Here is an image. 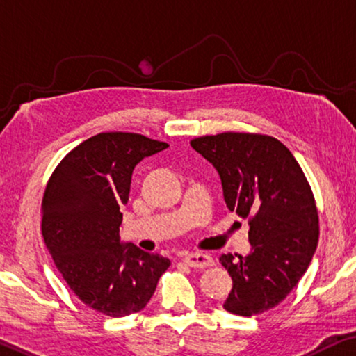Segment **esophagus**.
<instances>
[{
  "mask_svg": "<svg viewBox=\"0 0 356 356\" xmlns=\"http://www.w3.org/2000/svg\"><path fill=\"white\" fill-rule=\"evenodd\" d=\"M185 263L188 264L190 268H195V269H203V268H209L213 266L214 261L213 258L209 257L207 253H190L185 257Z\"/></svg>",
  "mask_w": 356,
  "mask_h": 356,
  "instance_id": "1",
  "label": "esophagus"
}]
</instances>
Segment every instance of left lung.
Masks as SVG:
<instances>
[{
	"mask_svg": "<svg viewBox=\"0 0 356 356\" xmlns=\"http://www.w3.org/2000/svg\"><path fill=\"white\" fill-rule=\"evenodd\" d=\"M190 145L216 168L227 208L250 224L252 253L219 258L232 277L224 309L238 316L268 312L292 292L316 252L312 187L290 149L269 135L222 132Z\"/></svg>",
	"mask_w": 356,
	"mask_h": 356,
	"instance_id": "left-lung-1",
	"label": "left lung"
}]
</instances>
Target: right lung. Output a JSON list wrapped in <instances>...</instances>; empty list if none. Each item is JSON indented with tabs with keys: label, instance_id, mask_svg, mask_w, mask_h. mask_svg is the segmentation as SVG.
I'll list each match as a JSON object with an SVG mask.
<instances>
[{
	"label": "right lung",
	"instance_id": "add662e5",
	"mask_svg": "<svg viewBox=\"0 0 356 356\" xmlns=\"http://www.w3.org/2000/svg\"><path fill=\"white\" fill-rule=\"evenodd\" d=\"M168 147L132 132L93 135L61 159L44 188V245L80 302L106 316L147 307L171 264L119 240L134 168Z\"/></svg>",
	"mask_w": 356,
	"mask_h": 356
}]
</instances>
